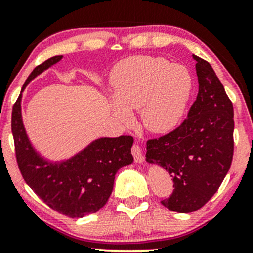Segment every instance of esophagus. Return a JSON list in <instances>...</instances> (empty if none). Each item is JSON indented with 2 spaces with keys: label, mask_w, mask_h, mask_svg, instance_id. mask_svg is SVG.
Returning a JSON list of instances; mask_svg holds the SVG:
<instances>
[{
  "label": "esophagus",
  "mask_w": 253,
  "mask_h": 253,
  "mask_svg": "<svg viewBox=\"0 0 253 253\" xmlns=\"http://www.w3.org/2000/svg\"><path fill=\"white\" fill-rule=\"evenodd\" d=\"M132 155H133V157H134V161L136 162V163H143V162H144V153H143V151H141L139 145H136V144L133 145V146H132Z\"/></svg>",
  "instance_id": "34e87169"
}]
</instances>
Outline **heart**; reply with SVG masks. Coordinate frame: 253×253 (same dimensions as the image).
Here are the masks:
<instances>
[{
	"label": "heart",
	"mask_w": 253,
	"mask_h": 253,
	"mask_svg": "<svg viewBox=\"0 0 253 253\" xmlns=\"http://www.w3.org/2000/svg\"><path fill=\"white\" fill-rule=\"evenodd\" d=\"M113 113L119 120L130 119L128 108L141 109L145 126L165 132L176 126L191 91L187 68L161 57L134 56L121 60L110 74Z\"/></svg>",
	"instance_id": "obj_1"
}]
</instances>
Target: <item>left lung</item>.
<instances>
[{
    "label": "left lung",
    "instance_id": "1",
    "mask_svg": "<svg viewBox=\"0 0 253 253\" xmlns=\"http://www.w3.org/2000/svg\"><path fill=\"white\" fill-rule=\"evenodd\" d=\"M199 94L187 118L167 134L147 140L146 161L172 177L162 205L178 213L203 207L227 175L234 151L233 104L207 60L194 56Z\"/></svg>",
    "mask_w": 253,
    "mask_h": 253
}]
</instances>
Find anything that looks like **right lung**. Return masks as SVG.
Instances as JSON below:
<instances>
[{"label":"right lung","mask_w":253,"mask_h":253,"mask_svg":"<svg viewBox=\"0 0 253 253\" xmlns=\"http://www.w3.org/2000/svg\"><path fill=\"white\" fill-rule=\"evenodd\" d=\"M52 57L38 65L22 86L62 59ZM21 94L11 112V133L17 167L25 182L51 210L69 217L96 213L108 201L115 175L133 162V138H101L82 152L62 163H50L34 151L28 140L21 117Z\"/></svg>","instance_id":"obj_1"}]
</instances>
